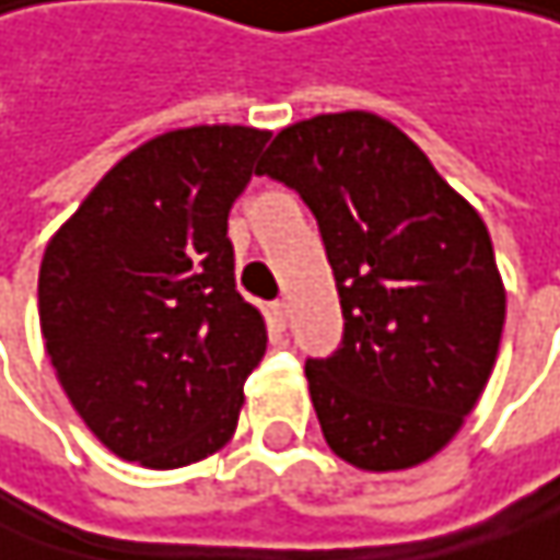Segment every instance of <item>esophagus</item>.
<instances>
[{
    "instance_id": "34e87169",
    "label": "esophagus",
    "mask_w": 560,
    "mask_h": 560,
    "mask_svg": "<svg viewBox=\"0 0 560 560\" xmlns=\"http://www.w3.org/2000/svg\"><path fill=\"white\" fill-rule=\"evenodd\" d=\"M270 315H273V322H277L280 328H287V322H290V302H270Z\"/></svg>"
}]
</instances>
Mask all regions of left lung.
Returning a JSON list of instances; mask_svg holds the SVG:
<instances>
[{"label":"left lung","instance_id":"1","mask_svg":"<svg viewBox=\"0 0 560 560\" xmlns=\"http://www.w3.org/2000/svg\"><path fill=\"white\" fill-rule=\"evenodd\" d=\"M255 175L300 194L335 270L343 335L305 360L328 446L366 471L430 459L498 360L506 296L481 217L366 110L280 130Z\"/></svg>","mask_w":560,"mask_h":560}]
</instances>
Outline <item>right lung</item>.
Segmentation results:
<instances>
[{"label": "right lung", "instance_id": "right-lung-1", "mask_svg": "<svg viewBox=\"0 0 560 560\" xmlns=\"http://www.w3.org/2000/svg\"><path fill=\"white\" fill-rule=\"evenodd\" d=\"M267 140L255 127L155 137L98 180L44 252L50 363L120 459L180 468L235 433L267 331L235 290L225 232Z\"/></svg>", "mask_w": 560, "mask_h": 560}]
</instances>
